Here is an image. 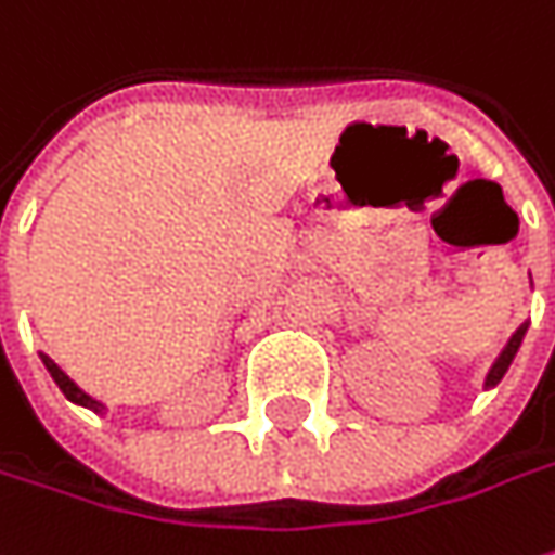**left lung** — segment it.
I'll use <instances>...</instances> for the list:
<instances>
[{
  "label": "left lung",
  "mask_w": 555,
  "mask_h": 555,
  "mask_svg": "<svg viewBox=\"0 0 555 555\" xmlns=\"http://www.w3.org/2000/svg\"><path fill=\"white\" fill-rule=\"evenodd\" d=\"M526 328H528V322H526V325H519V328H516V335L506 340L504 353L498 356V362H494V365H491V372H488L486 387H498V384H501V377H504L506 369H509L513 356L519 353V344H522V337H526Z\"/></svg>",
  "instance_id": "obj_1"
}]
</instances>
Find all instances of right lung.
<instances>
[{"instance_id": "right-lung-1", "label": "right lung", "mask_w": 555, "mask_h": 555, "mask_svg": "<svg viewBox=\"0 0 555 555\" xmlns=\"http://www.w3.org/2000/svg\"><path fill=\"white\" fill-rule=\"evenodd\" d=\"M42 362H46V369H49L51 377H54V384L61 387V392L67 396L69 402H76V405H86V409H91V411L104 409V405H101L98 399H91V396H88L86 390H79V387H76V384H73V380H69V377H67V372H61V365H57L54 359H49V356H42Z\"/></svg>"}]
</instances>
